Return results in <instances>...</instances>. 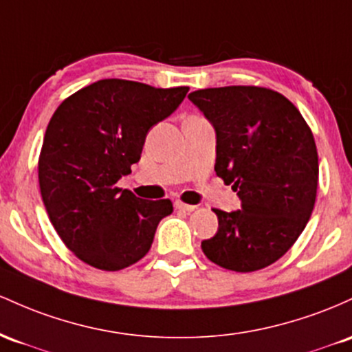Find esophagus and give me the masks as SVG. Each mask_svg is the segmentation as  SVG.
I'll return each mask as SVG.
<instances>
[{
    "mask_svg": "<svg viewBox=\"0 0 352 352\" xmlns=\"http://www.w3.org/2000/svg\"><path fill=\"white\" fill-rule=\"evenodd\" d=\"M175 208L176 209H181V211H188V212L195 211V209H196L195 204H186V203H183V201H176Z\"/></svg>",
    "mask_w": 352,
    "mask_h": 352,
    "instance_id": "obj_1",
    "label": "esophagus"
}]
</instances>
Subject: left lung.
I'll return each instance as SVG.
<instances>
[{
	"mask_svg": "<svg viewBox=\"0 0 352 352\" xmlns=\"http://www.w3.org/2000/svg\"><path fill=\"white\" fill-rule=\"evenodd\" d=\"M191 100L216 129L214 171L241 209H214L218 232L201 243L209 261L251 272L278 261L306 228L318 191V149L301 113L261 86L197 89Z\"/></svg>",
	"mask_w": 352,
	"mask_h": 352,
	"instance_id": "left-lung-1",
	"label": "left lung"
}]
</instances>
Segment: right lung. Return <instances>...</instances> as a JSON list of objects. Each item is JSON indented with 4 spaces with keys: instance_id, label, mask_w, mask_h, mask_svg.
Here are the masks:
<instances>
[{
    "instance_id": "obj_1",
    "label": "right lung",
    "mask_w": 352,
    "mask_h": 352,
    "mask_svg": "<svg viewBox=\"0 0 352 352\" xmlns=\"http://www.w3.org/2000/svg\"><path fill=\"white\" fill-rule=\"evenodd\" d=\"M188 91L101 80L54 111L39 153V189L58 236L82 263L120 271L149 251L173 203L141 199L116 183L140 161L149 129L175 111Z\"/></svg>"
}]
</instances>
